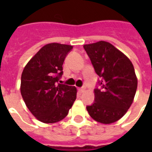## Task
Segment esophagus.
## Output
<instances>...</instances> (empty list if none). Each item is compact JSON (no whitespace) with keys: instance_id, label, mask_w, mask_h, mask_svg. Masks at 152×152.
Returning a JSON list of instances; mask_svg holds the SVG:
<instances>
[{"instance_id":"1","label":"esophagus","mask_w":152,"mask_h":152,"mask_svg":"<svg viewBox=\"0 0 152 152\" xmlns=\"http://www.w3.org/2000/svg\"><path fill=\"white\" fill-rule=\"evenodd\" d=\"M83 91H84V88H78V91L80 93L83 92Z\"/></svg>"}]
</instances>
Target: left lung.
<instances>
[{
  "mask_svg": "<svg viewBox=\"0 0 152 152\" xmlns=\"http://www.w3.org/2000/svg\"><path fill=\"white\" fill-rule=\"evenodd\" d=\"M83 48L100 77L94 89L95 101L87 110L96 121L115 122L125 115L134 99L137 88L134 67L123 53L107 42L84 45Z\"/></svg>",
  "mask_w": 152,
  "mask_h": 152,
  "instance_id": "obj_1",
  "label": "left lung"
}]
</instances>
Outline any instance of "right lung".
Segmentation results:
<instances>
[{
	"label": "right lung",
	"instance_id": "right-lung-1",
	"mask_svg": "<svg viewBox=\"0 0 152 152\" xmlns=\"http://www.w3.org/2000/svg\"><path fill=\"white\" fill-rule=\"evenodd\" d=\"M72 46L50 43L30 60L21 76L20 91L26 106L43 123L64 118L76 99V88L59 83L63 63Z\"/></svg>",
	"mask_w": 152,
	"mask_h": 152
}]
</instances>
